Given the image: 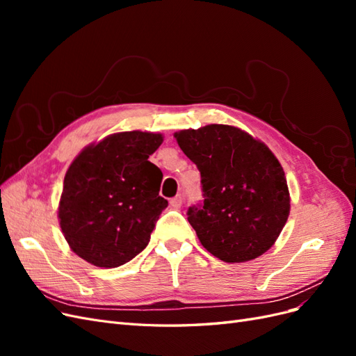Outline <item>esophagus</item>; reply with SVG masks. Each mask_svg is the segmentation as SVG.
Returning <instances> with one entry per match:
<instances>
[{
	"instance_id": "1",
	"label": "esophagus",
	"mask_w": 356,
	"mask_h": 356,
	"mask_svg": "<svg viewBox=\"0 0 356 356\" xmlns=\"http://www.w3.org/2000/svg\"><path fill=\"white\" fill-rule=\"evenodd\" d=\"M170 207L174 208V209H179L181 208V204H182V197H181V195H178V196H175L174 199H170Z\"/></svg>"
}]
</instances>
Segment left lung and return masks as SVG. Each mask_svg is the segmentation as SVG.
<instances>
[{"label":"left lung","mask_w":356,"mask_h":356,"mask_svg":"<svg viewBox=\"0 0 356 356\" xmlns=\"http://www.w3.org/2000/svg\"><path fill=\"white\" fill-rule=\"evenodd\" d=\"M200 172L203 207L188 222L204 250L225 263H245L270 250L288 220L285 172L268 147L239 127L208 124L175 132Z\"/></svg>","instance_id":"left-lung-1"}]
</instances>
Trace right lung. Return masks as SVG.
Here are the masks:
<instances>
[{
    "instance_id": "right-lung-1",
    "label": "right lung",
    "mask_w": 356,
    "mask_h": 356,
    "mask_svg": "<svg viewBox=\"0 0 356 356\" xmlns=\"http://www.w3.org/2000/svg\"><path fill=\"white\" fill-rule=\"evenodd\" d=\"M163 143L152 132H118L72 160L58 208L63 236L84 261L118 267L149 242L168 200L159 196L161 170L148 157Z\"/></svg>"
}]
</instances>
